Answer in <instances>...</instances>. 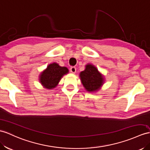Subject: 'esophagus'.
Wrapping results in <instances>:
<instances>
[{
  "mask_svg": "<svg viewBox=\"0 0 150 150\" xmlns=\"http://www.w3.org/2000/svg\"><path fill=\"white\" fill-rule=\"evenodd\" d=\"M70 71L72 73H75L76 72V67H71Z\"/></svg>",
  "mask_w": 150,
  "mask_h": 150,
  "instance_id": "esophagus-1",
  "label": "esophagus"
}]
</instances>
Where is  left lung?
<instances>
[{"label":"left lung","instance_id":"obj_1","mask_svg":"<svg viewBox=\"0 0 150 150\" xmlns=\"http://www.w3.org/2000/svg\"><path fill=\"white\" fill-rule=\"evenodd\" d=\"M80 79L88 92H93L100 89L104 83V77L92 64H87L85 70L80 72Z\"/></svg>","mask_w":150,"mask_h":150}]
</instances>
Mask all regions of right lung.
Wrapping results in <instances>:
<instances>
[{
	"label": "right lung",
	"mask_w": 150,
	"mask_h": 150,
	"mask_svg": "<svg viewBox=\"0 0 150 150\" xmlns=\"http://www.w3.org/2000/svg\"><path fill=\"white\" fill-rule=\"evenodd\" d=\"M68 72L67 67H60L57 63L50 64L40 76V82L46 88L53 89L57 86L62 77Z\"/></svg>",
	"instance_id": "add662e5"
}]
</instances>
